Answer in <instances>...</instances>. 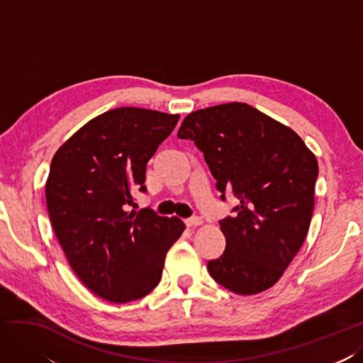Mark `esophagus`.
<instances>
[{
  "mask_svg": "<svg viewBox=\"0 0 363 363\" xmlns=\"http://www.w3.org/2000/svg\"><path fill=\"white\" fill-rule=\"evenodd\" d=\"M185 225L190 226V228L199 226V225H202V219H201V217H198V216H193V217H190V219L185 220Z\"/></svg>",
  "mask_w": 363,
  "mask_h": 363,
  "instance_id": "1",
  "label": "esophagus"
}]
</instances>
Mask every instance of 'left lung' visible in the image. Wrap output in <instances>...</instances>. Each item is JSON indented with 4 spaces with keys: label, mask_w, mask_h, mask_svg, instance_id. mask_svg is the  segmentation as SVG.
<instances>
[{
    "label": "left lung",
    "mask_w": 363,
    "mask_h": 363,
    "mask_svg": "<svg viewBox=\"0 0 363 363\" xmlns=\"http://www.w3.org/2000/svg\"><path fill=\"white\" fill-rule=\"evenodd\" d=\"M191 140L216 179L220 199H239L219 220L223 254L206 267L237 295L272 287L303 246L313 214L318 161L284 124L246 103L189 113L178 130Z\"/></svg>",
    "instance_id": "obj_1"
}]
</instances>
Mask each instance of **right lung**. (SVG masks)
<instances>
[{
    "label": "right lung",
    "instance_id": "add662e5",
    "mask_svg": "<svg viewBox=\"0 0 363 363\" xmlns=\"http://www.w3.org/2000/svg\"><path fill=\"white\" fill-rule=\"evenodd\" d=\"M179 116L117 108L88 121L53 157L45 185L51 225L68 263L92 294L135 301L158 286L165 254L185 225L152 208L128 211L146 193V165Z\"/></svg>",
    "mask_w": 363,
    "mask_h": 363
}]
</instances>
